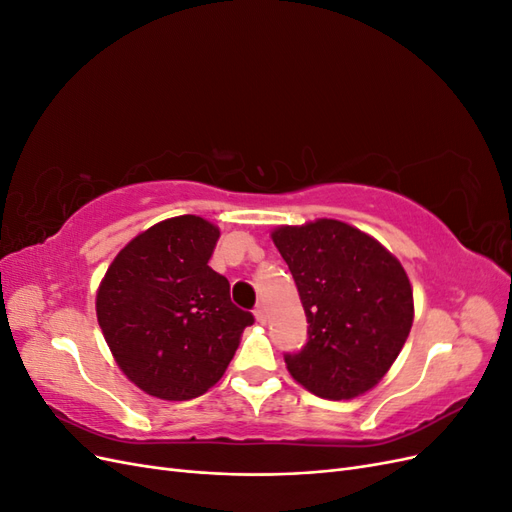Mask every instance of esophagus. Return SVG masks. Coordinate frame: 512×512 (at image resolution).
I'll return each instance as SVG.
<instances>
[{
  "label": "esophagus",
  "instance_id": "obj_1",
  "mask_svg": "<svg viewBox=\"0 0 512 512\" xmlns=\"http://www.w3.org/2000/svg\"><path fill=\"white\" fill-rule=\"evenodd\" d=\"M254 316H256V320L260 322V324H267V320H269V314H267V307L265 305H256V309H254Z\"/></svg>",
  "mask_w": 512,
  "mask_h": 512
}]
</instances>
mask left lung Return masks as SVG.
<instances>
[{
	"label": "left lung",
	"instance_id": "1",
	"mask_svg": "<svg viewBox=\"0 0 512 512\" xmlns=\"http://www.w3.org/2000/svg\"><path fill=\"white\" fill-rule=\"evenodd\" d=\"M273 243L294 277L307 344L284 354L290 376L324 399L376 386L404 348L414 320L401 262L363 230L339 220L280 226Z\"/></svg>",
	"mask_w": 512,
	"mask_h": 512
}]
</instances>
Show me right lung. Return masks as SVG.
I'll list each match as a JSON object with an SVG mask.
<instances>
[{"instance_id":"obj_1","label":"right lung","mask_w":512,"mask_h":512,"mask_svg":"<svg viewBox=\"0 0 512 512\" xmlns=\"http://www.w3.org/2000/svg\"><path fill=\"white\" fill-rule=\"evenodd\" d=\"M220 228L179 215L147 228L115 256L96 314L119 369L138 389L185 401L207 393L254 316L230 301V284L207 262Z\"/></svg>"}]
</instances>
